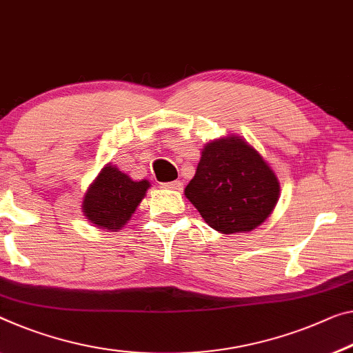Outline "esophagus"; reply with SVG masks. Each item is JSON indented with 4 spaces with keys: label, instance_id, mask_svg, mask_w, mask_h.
Returning <instances> with one entry per match:
<instances>
[{
    "label": "esophagus",
    "instance_id": "obj_1",
    "mask_svg": "<svg viewBox=\"0 0 353 353\" xmlns=\"http://www.w3.org/2000/svg\"><path fill=\"white\" fill-rule=\"evenodd\" d=\"M162 188L165 189H173V191H181L183 189V183L181 181H169V183H162Z\"/></svg>",
    "mask_w": 353,
    "mask_h": 353
}]
</instances>
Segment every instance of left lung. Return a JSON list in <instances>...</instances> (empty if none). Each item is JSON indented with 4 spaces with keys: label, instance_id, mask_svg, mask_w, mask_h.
Instances as JSON below:
<instances>
[{
    "label": "left lung",
    "instance_id": "8db88e82",
    "mask_svg": "<svg viewBox=\"0 0 353 353\" xmlns=\"http://www.w3.org/2000/svg\"><path fill=\"white\" fill-rule=\"evenodd\" d=\"M184 194L211 229L249 232L276 207L279 181L251 145L230 137L205 146Z\"/></svg>",
    "mask_w": 353,
    "mask_h": 353
}]
</instances>
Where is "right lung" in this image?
<instances>
[{
    "mask_svg": "<svg viewBox=\"0 0 353 353\" xmlns=\"http://www.w3.org/2000/svg\"><path fill=\"white\" fill-rule=\"evenodd\" d=\"M150 183L134 181L117 167L105 165L83 200V213L91 224L117 230L126 224L142 202Z\"/></svg>",
    "mask_w": 353,
    "mask_h": 353,
    "instance_id": "1",
    "label": "right lung"
}]
</instances>
